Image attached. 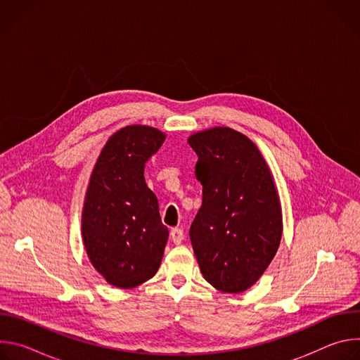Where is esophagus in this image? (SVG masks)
<instances>
[{
    "instance_id": "esophagus-1",
    "label": "esophagus",
    "mask_w": 360,
    "mask_h": 360,
    "mask_svg": "<svg viewBox=\"0 0 360 360\" xmlns=\"http://www.w3.org/2000/svg\"><path fill=\"white\" fill-rule=\"evenodd\" d=\"M171 239L175 245H179L184 239V231L181 228H172L171 229Z\"/></svg>"
}]
</instances>
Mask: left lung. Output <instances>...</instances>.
<instances>
[{"mask_svg":"<svg viewBox=\"0 0 360 360\" xmlns=\"http://www.w3.org/2000/svg\"><path fill=\"white\" fill-rule=\"evenodd\" d=\"M202 185L189 238L203 278L224 293L249 289L272 262L282 210L271 169L248 136L215 127L188 138Z\"/></svg>","mask_w":360,"mask_h":360,"instance_id":"obj_1","label":"left lung"}]
</instances>
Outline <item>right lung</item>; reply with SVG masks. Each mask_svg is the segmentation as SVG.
<instances>
[{
    "label": "right lung",
    "mask_w": 360,
    "mask_h": 360,
    "mask_svg": "<svg viewBox=\"0 0 360 360\" xmlns=\"http://www.w3.org/2000/svg\"><path fill=\"white\" fill-rule=\"evenodd\" d=\"M165 134L146 125L117 131L92 169L82 210V240L92 266L117 288H135L157 274L168 240L158 199L143 178Z\"/></svg>",
    "instance_id": "obj_1"
}]
</instances>
